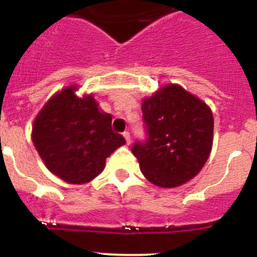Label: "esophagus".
<instances>
[{
  "instance_id": "34e87169",
  "label": "esophagus",
  "mask_w": 257,
  "mask_h": 257,
  "mask_svg": "<svg viewBox=\"0 0 257 257\" xmlns=\"http://www.w3.org/2000/svg\"><path fill=\"white\" fill-rule=\"evenodd\" d=\"M123 138H124V140H126L127 144H130V143H131L130 133H127V131H124V133H123Z\"/></svg>"
}]
</instances>
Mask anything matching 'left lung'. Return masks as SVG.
I'll return each instance as SVG.
<instances>
[{
    "label": "left lung",
    "mask_w": 257,
    "mask_h": 257,
    "mask_svg": "<svg viewBox=\"0 0 257 257\" xmlns=\"http://www.w3.org/2000/svg\"><path fill=\"white\" fill-rule=\"evenodd\" d=\"M147 131L133 153L143 175L161 188H175L201 171L212 148L211 109L179 85H167L142 104Z\"/></svg>",
    "instance_id": "obj_1"
}]
</instances>
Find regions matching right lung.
Returning <instances> with one entry per match:
<instances>
[{
    "instance_id": "add662e5",
    "label": "right lung",
    "mask_w": 257,
    "mask_h": 257,
    "mask_svg": "<svg viewBox=\"0 0 257 257\" xmlns=\"http://www.w3.org/2000/svg\"><path fill=\"white\" fill-rule=\"evenodd\" d=\"M77 86L63 88L41 109L32 140L47 169L69 184H85L104 170L123 136L112 130V115L99 110L91 95L78 97Z\"/></svg>"
}]
</instances>
